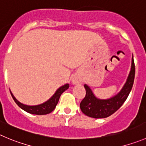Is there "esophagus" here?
Instances as JSON below:
<instances>
[{"label": "esophagus", "instance_id": "34e87169", "mask_svg": "<svg viewBox=\"0 0 146 146\" xmlns=\"http://www.w3.org/2000/svg\"><path fill=\"white\" fill-rule=\"evenodd\" d=\"M72 84H74V85H77V84H82V80L80 79V77H79L77 74H74V75L72 76Z\"/></svg>", "mask_w": 146, "mask_h": 146}]
</instances>
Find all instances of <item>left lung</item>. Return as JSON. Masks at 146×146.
Returning <instances> with one entry per match:
<instances>
[{"instance_id": "obj_1", "label": "left lung", "mask_w": 146, "mask_h": 146, "mask_svg": "<svg viewBox=\"0 0 146 146\" xmlns=\"http://www.w3.org/2000/svg\"><path fill=\"white\" fill-rule=\"evenodd\" d=\"M135 64L132 55L131 67L125 83L117 95L108 99H100L87 84H84L86 95L80 103L82 112L93 118H105L115 112L123 105L133 87L135 78Z\"/></svg>"}]
</instances>
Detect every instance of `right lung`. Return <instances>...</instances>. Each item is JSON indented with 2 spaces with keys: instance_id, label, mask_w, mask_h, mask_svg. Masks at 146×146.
Returning a JSON list of instances; mask_svg holds the SVG:
<instances>
[{
  "instance_id": "1",
  "label": "right lung",
  "mask_w": 146,
  "mask_h": 146,
  "mask_svg": "<svg viewBox=\"0 0 146 146\" xmlns=\"http://www.w3.org/2000/svg\"><path fill=\"white\" fill-rule=\"evenodd\" d=\"M69 84H65L64 85L62 86V87H60L59 88H58L56 90L54 94L48 100L46 101L44 103L37 105H27L21 103V102H19L15 98L14 95H13V93L11 92V91L10 92H11V96L13 98V100L17 104L18 106L21 108L22 110H23L26 112H29V113L34 114V115H46V114L51 112L55 109L58 102H59V100L60 98L61 95H62L65 90H67L69 88Z\"/></svg>"
}]
</instances>
